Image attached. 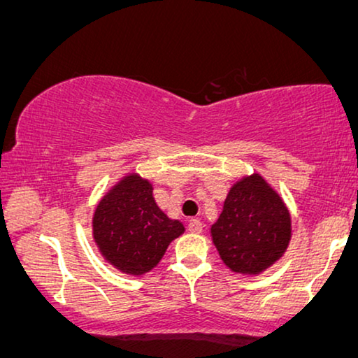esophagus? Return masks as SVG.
<instances>
[{"label":"esophagus","instance_id":"1","mask_svg":"<svg viewBox=\"0 0 358 358\" xmlns=\"http://www.w3.org/2000/svg\"><path fill=\"white\" fill-rule=\"evenodd\" d=\"M187 227L190 232H194V234H200V232L203 231V224H201L200 220H190L187 222Z\"/></svg>","mask_w":358,"mask_h":358}]
</instances>
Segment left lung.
Listing matches in <instances>:
<instances>
[{"label":"left lung","mask_w":358,"mask_h":358,"mask_svg":"<svg viewBox=\"0 0 358 358\" xmlns=\"http://www.w3.org/2000/svg\"><path fill=\"white\" fill-rule=\"evenodd\" d=\"M210 234L232 273L258 276L286 253L292 237L291 211L262 174L242 176L229 187Z\"/></svg>","instance_id":"1"}]
</instances>
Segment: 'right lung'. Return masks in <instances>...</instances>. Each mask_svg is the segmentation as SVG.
<instances>
[{
    "mask_svg": "<svg viewBox=\"0 0 358 358\" xmlns=\"http://www.w3.org/2000/svg\"><path fill=\"white\" fill-rule=\"evenodd\" d=\"M185 227L159 208L153 185L138 173H127L98 200L92 237L100 255L127 276H143L158 265L169 243Z\"/></svg>",
    "mask_w": 358,
    "mask_h": 358,
    "instance_id": "1",
    "label": "right lung"
}]
</instances>
